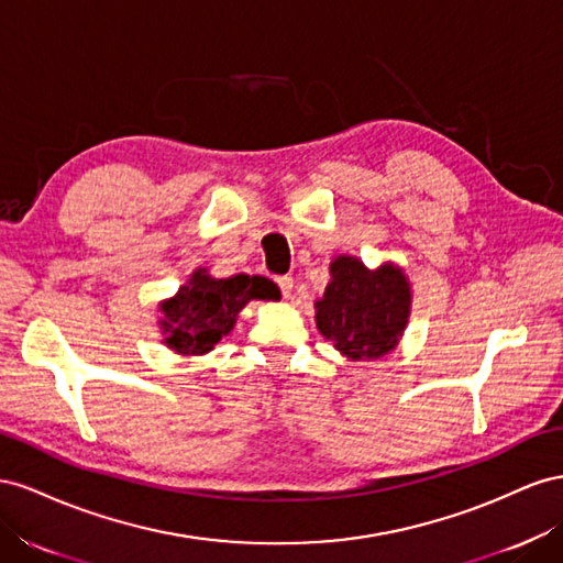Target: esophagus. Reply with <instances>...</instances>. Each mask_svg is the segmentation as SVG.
<instances>
[{
	"instance_id": "34e87169",
	"label": "esophagus",
	"mask_w": 563,
	"mask_h": 563,
	"mask_svg": "<svg viewBox=\"0 0 563 563\" xmlns=\"http://www.w3.org/2000/svg\"><path fill=\"white\" fill-rule=\"evenodd\" d=\"M276 285L280 287V292H283V297H290V295H292V287H295V280H292L290 276H278V278H276Z\"/></svg>"
}]
</instances>
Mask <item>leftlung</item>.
<instances>
[{
    "label": "left lung",
    "mask_w": 563,
    "mask_h": 563,
    "mask_svg": "<svg viewBox=\"0 0 563 563\" xmlns=\"http://www.w3.org/2000/svg\"><path fill=\"white\" fill-rule=\"evenodd\" d=\"M332 283L316 303V323L336 351L351 358H379L389 353L408 323L410 287L400 268L371 273L353 256L330 266Z\"/></svg>",
    "instance_id": "8db88e82"
}]
</instances>
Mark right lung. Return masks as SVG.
<instances>
[{
    "instance_id": "add662e5",
    "label": "right lung",
    "mask_w": 563,
    "mask_h": 563,
    "mask_svg": "<svg viewBox=\"0 0 563 563\" xmlns=\"http://www.w3.org/2000/svg\"><path fill=\"white\" fill-rule=\"evenodd\" d=\"M268 295L266 278L233 276L217 280L205 271L192 273L179 295L163 303L165 342L179 353L212 351L221 336L231 332L238 311L250 299H266Z\"/></svg>"
}]
</instances>
